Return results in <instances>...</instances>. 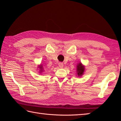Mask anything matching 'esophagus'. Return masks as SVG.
I'll use <instances>...</instances> for the list:
<instances>
[{
  "label": "esophagus",
  "mask_w": 121,
  "mask_h": 121,
  "mask_svg": "<svg viewBox=\"0 0 121 121\" xmlns=\"http://www.w3.org/2000/svg\"><path fill=\"white\" fill-rule=\"evenodd\" d=\"M58 65H59V67H60V68H62L63 67V63H62V62H59Z\"/></svg>",
  "instance_id": "1"
}]
</instances>
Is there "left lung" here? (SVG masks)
<instances>
[{
  "label": "left lung",
  "mask_w": 121,
  "mask_h": 121,
  "mask_svg": "<svg viewBox=\"0 0 121 121\" xmlns=\"http://www.w3.org/2000/svg\"><path fill=\"white\" fill-rule=\"evenodd\" d=\"M85 71V66L83 65L82 63H79L77 65L76 68V72L78 76L80 77L83 75L84 72Z\"/></svg>",
  "instance_id": "8db88e82"
}]
</instances>
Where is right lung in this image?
<instances>
[{
  "label": "right lung",
  "mask_w": 121,
  "mask_h": 121,
  "mask_svg": "<svg viewBox=\"0 0 121 121\" xmlns=\"http://www.w3.org/2000/svg\"><path fill=\"white\" fill-rule=\"evenodd\" d=\"M43 66H42V65H39V68L40 69V72H43Z\"/></svg>",
  "instance_id": "add662e5"
}]
</instances>
